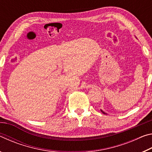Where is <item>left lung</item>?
Wrapping results in <instances>:
<instances>
[{"label": "left lung", "instance_id": "obj_1", "mask_svg": "<svg viewBox=\"0 0 152 152\" xmlns=\"http://www.w3.org/2000/svg\"><path fill=\"white\" fill-rule=\"evenodd\" d=\"M101 112H102V113H104V114H107V113H104V112L103 111V110H101Z\"/></svg>", "mask_w": 152, "mask_h": 152}]
</instances>
